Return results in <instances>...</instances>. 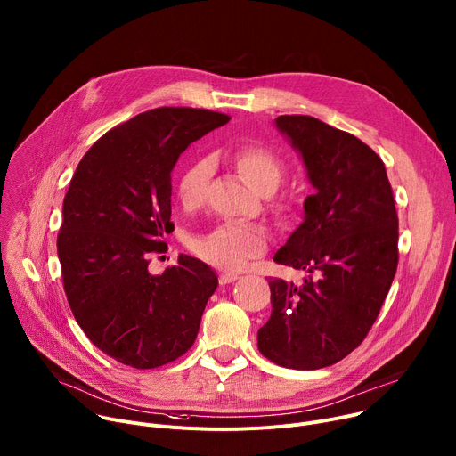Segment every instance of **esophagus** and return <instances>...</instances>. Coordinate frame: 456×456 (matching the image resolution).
<instances>
[{
    "label": "esophagus",
    "instance_id": "1",
    "mask_svg": "<svg viewBox=\"0 0 456 456\" xmlns=\"http://www.w3.org/2000/svg\"><path fill=\"white\" fill-rule=\"evenodd\" d=\"M236 280H238V274H234V273H222V274H220V283H222V285L232 283V281H236Z\"/></svg>",
    "mask_w": 456,
    "mask_h": 456
}]
</instances>
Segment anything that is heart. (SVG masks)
Wrapping results in <instances>:
<instances>
[{"label":"heart","mask_w":456,"mask_h":456,"mask_svg":"<svg viewBox=\"0 0 456 456\" xmlns=\"http://www.w3.org/2000/svg\"><path fill=\"white\" fill-rule=\"evenodd\" d=\"M240 175L255 191H276L283 178L281 158L265 147H241L232 154ZM213 175V161L200 158L178 178L176 191L183 207L192 209L203 201L207 182ZM192 253L203 262L225 271H240L267 249V232L253 224H222L211 232L191 241Z\"/></svg>","instance_id":"b5f03b06"}]
</instances>
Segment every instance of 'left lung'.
I'll use <instances>...</instances> for the list:
<instances>
[{
  "instance_id": "8db88e82",
  "label": "left lung",
  "mask_w": 456,
  "mask_h": 456,
  "mask_svg": "<svg viewBox=\"0 0 456 456\" xmlns=\"http://www.w3.org/2000/svg\"><path fill=\"white\" fill-rule=\"evenodd\" d=\"M316 189L304 222L274 262L305 271L302 283L269 278L271 318L258 349L289 369L333 365L375 323L398 265V216L382 158L356 136L313 116H278Z\"/></svg>"
}]
</instances>
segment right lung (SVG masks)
<instances>
[{"label": "right lung", "mask_w": 456, "mask_h": 456, "mask_svg": "<svg viewBox=\"0 0 456 456\" xmlns=\"http://www.w3.org/2000/svg\"><path fill=\"white\" fill-rule=\"evenodd\" d=\"M222 112L158 107L105 133L77 163L63 200L58 258L77 325L110 358L154 369L185 354L196 340L215 271L180 255L151 274L167 251L171 173L180 154L229 121Z\"/></svg>", "instance_id": "add662e5"}]
</instances>
